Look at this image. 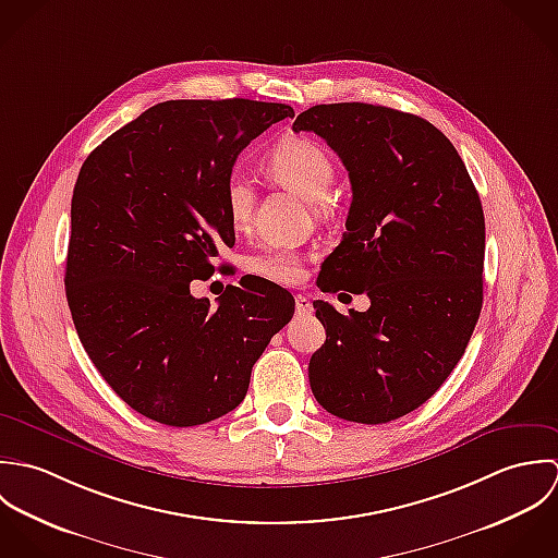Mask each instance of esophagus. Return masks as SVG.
<instances>
[{
    "label": "esophagus",
    "mask_w": 558,
    "mask_h": 558,
    "mask_svg": "<svg viewBox=\"0 0 558 558\" xmlns=\"http://www.w3.org/2000/svg\"><path fill=\"white\" fill-rule=\"evenodd\" d=\"M311 308H313V304H311V300L306 295H295V311H298V315H308Z\"/></svg>",
    "instance_id": "1"
}]
</instances>
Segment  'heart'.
I'll use <instances>...</instances> for the list:
<instances>
[{
	"instance_id": "1",
	"label": "heart",
	"mask_w": 558,
	"mask_h": 558,
	"mask_svg": "<svg viewBox=\"0 0 558 558\" xmlns=\"http://www.w3.org/2000/svg\"><path fill=\"white\" fill-rule=\"evenodd\" d=\"M263 168L274 181L311 201L319 214L326 211V196L332 192L336 168L322 144L311 137L289 135L269 148ZM254 203V183L245 174L232 172L223 183V207L234 228H245L252 222ZM245 269L271 282L293 284L302 278V254L282 243H269L247 256Z\"/></svg>"
}]
</instances>
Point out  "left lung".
I'll return each instance as SVG.
<instances>
[{"mask_svg": "<svg viewBox=\"0 0 558 558\" xmlns=\"http://www.w3.org/2000/svg\"><path fill=\"white\" fill-rule=\"evenodd\" d=\"M293 131L322 135L351 181V207L317 287L366 293V313L313 302L326 342L308 379L342 421L401 418L446 381L483 306L485 218L474 183L440 129L368 104L315 106Z\"/></svg>", "mask_w": 558, "mask_h": 558, "instance_id": "left-lung-1", "label": "left lung"}]
</instances>
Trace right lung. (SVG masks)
Masks as SVG:
<instances>
[{"label":"right lung","mask_w":558,"mask_h":558,"mask_svg":"<svg viewBox=\"0 0 558 558\" xmlns=\"http://www.w3.org/2000/svg\"><path fill=\"white\" fill-rule=\"evenodd\" d=\"M284 104L166 101L84 161L71 203L66 300L77 336L113 392L170 427L205 425L245 397L271 336L295 313L265 280L226 287L218 308L190 293L234 245L223 183Z\"/></svg>","instance_id":"1"}]
</instances>
